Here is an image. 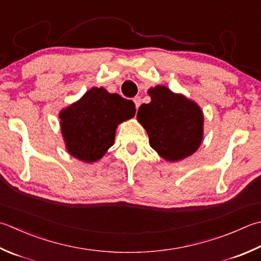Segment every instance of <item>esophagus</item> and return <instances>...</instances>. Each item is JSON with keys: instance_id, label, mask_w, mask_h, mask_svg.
<instances>
[{"instance_id": "obj_1", "label": "esophagus", "mask_w": 261, "mask_h": 261, "mask_svg": "<svg viewBox=\"0 0 261 261\" xmlns=\"http://www.w3.org/2000/svg\"><path fill=\"white\" fill-rule=\"evenodd\" d=\"M134 101H135V105H136V109L138 110V109H139V106H140V104H141V98H140V97H135V98H134Z\"/></svg>"}]
</instances>
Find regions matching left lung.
Listing matches in <instances>:
<instances>
[{"instance_id": "obj_1", "label": "left lung", "mask_w": 261, "mask_h": 261, "mask_svg": "<svg viewBox=\"0 0 261 261\" xmlns=\"http://www.w3.org/2000/svg\"><path fill=\"white\" fill-rule=\"evenodd\" d=\"M148 94L151 101L139 107L137 119L146 129L152 149L168 162L192 155L202 140L203 115L199 106L165 86H156Z\"/></svg>"}]
</instances>
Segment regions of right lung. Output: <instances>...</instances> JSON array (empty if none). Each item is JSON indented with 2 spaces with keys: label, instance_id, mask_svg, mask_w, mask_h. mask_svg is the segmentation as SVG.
Here are the masks:
<instances>
[{
  "label": "right lung",
  "instance_id": "add662e5",
  "mask_svg": "<svg viewBox=\"0 0 261 261\" xmlns=\"http://www.w3.org/2000/svg\"><path fill=\"white\" fill-rule=\"evenodd\" d=\"M136 114V105L117 94L94 87L60 114L66 149L87 163L96 162L114 144L115 129Z\"/></svg>",
  "mask_w": 261,
  "mask_h": 261
}]
</instances>
